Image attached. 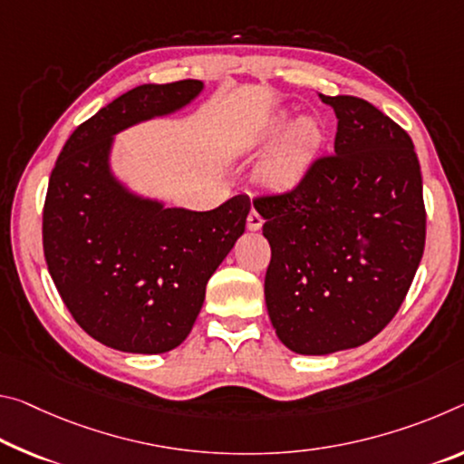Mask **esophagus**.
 Instances as JSON below:
<instances>
[{
    "label": "esophagus",
    "mask_w": 464,
    "mask_h": 464,
    "mask_svg": "<svg viewBox=\"0 0 464 464\" xmlns=\"http://www.w3.org/2000/svg\"><path fill=\"white\" fill-rule=\"evenodd\" d=\"M262 223H264V218L258 215V212H256V210L249 212V215H247V229L249 231H258Z\"/></svg>",
    "instance_id": "1"
}]
</instances>
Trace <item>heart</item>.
I'll use <instances>...</instances> for the list:
<instances>
[{"label": "heart", "instance_id": "heart-1", "mask_svg": "<svg viewBox=\"0 0 464 464\" xmlns=\"http://www.w3.org/2000/svg\"><path fill=\"white\" fill-rule=\"evenodd\" d=\"M278 144L264 159L260 167V179L266 188L276 192L293 189L310 171L314 159L324 144V131L312 117H301L293 121L291 111H278L264 123L260 142L270 144L276 138Z\"/></svg>", "mask_w": 464, "mask_h": 464}]
</instances>
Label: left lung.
I'll return each instance as SVG.
<instances>
[{"label": "left lung", "instance_id": "1", "mask_svg": "<svg viewBox=\"0 0 464 464\" xmlns=\"http://www.w3.org/2000/svg\"><path fill=\"white\" fill-rule=\"evenodd\" d=\"M334 154L295 189L260 196L264 278L276 336L299 355L372 341L399 312L425 247L421 169L407 131L363 99L324 97Z\"/></svg>", "mask_w": 464, "mask_h": 464}]
</instances>
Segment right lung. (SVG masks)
<instances>
[{"label": "right lung", "instance_id": "1", "mask_svg": "<svg viewBox=\"0 0 464 464\" xmlns=\"http://www.w3.org/2000/svg\"><path fill=\"white\" fill-rule=\"evenodd\" d=\"M200 80L142 84L73 130L51 171L43 210L49 275L86 334L123 353H167L186 341L206 283L246 231L249 198L215 210L167 208L115 178V136L181 111Z\"/></svg>", "mask_w": 464, "mask_h": 464}]
</instances>
